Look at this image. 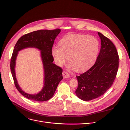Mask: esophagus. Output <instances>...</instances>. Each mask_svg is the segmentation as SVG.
<instances>
[{
	"mask_svg": "<svg viewBox=\"0 0 130 130\" xmlns=\"http://www.w3.org/2000/svg\"><path fill=\"white\" fill-rule=\"evenodd\" d=\"M63 77L64 78H69L70 77V74H69L68 73H67L66 72H65V71L63 72Z\"/></svg>",
	"mask_w": 130,
	"mask_h": 130,
	"instance_id": "obj_1",
	"label": "esophagus"
}]
</instances>
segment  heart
<instances>
[{"instance_id": "obj_1", "label": "heart", "mask_w": 130, "mask_h": 130, "mask_svg": "<svg viewBox=\"0 0 130 130\" xmlns=\"http://www.w3.org/2000/svg\"><path fill=\"white\" fill-rule=\"evenodd\" d=\"M99 50V42L95 37L77 35L61 39L59 46L53 47L52 55L58 66H63L67 59L75 71H82L94 64Z\"/></svg>"}]
</instances>
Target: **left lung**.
Listing matches in <instances>:
<instances>
[{
    "label": "left lung",
    "instance_id": "obj_1",
    "mask_svg": "<svg viewBox=\"0 0 130 130\" xmlns=\"http://www.w3.org/2000/svg\"><path fill=\"white\" fill-rule=\"evenodd\" d=\"M101 39V48L94 65L85 72L77 76L78 98L87 101L103 95L112 85L117 76L119 57L112 41L98 32Z\"/></svg>",
    "mask_w": 130,
    "mask_h": 130
}]
</instances>
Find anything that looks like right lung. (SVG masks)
Returning a JSON list of instances; mask_svg holds the SVG:
<instances>
[{
  "label": "right lung",
  "instance_id": "right-lung-1",
  "mask_svg": "<svg viewBox=\"0 0 130 130\" xmlns=\"http://www.w3.org/2000/svg\"><path fill=\"white\" fill-rule=\"evenodd\" d=\"M60 29L54 30L43 29L34 31L25 34L20 37L16 44L10 60V70L13 82L17 90L24 96L32 101L43 102L51 99L55 92L57 87L63 79V70L56 65L52 55V49L57 36L60 32ZM35 47L41 51L44 65L45 78L44 87L39 93L31 95L25 93L18 84L14 72L15 59L18 52L25 47Z\"/></svg>",
  "mask_w": 130,
  "mask_h": 130
}]
</instances>
